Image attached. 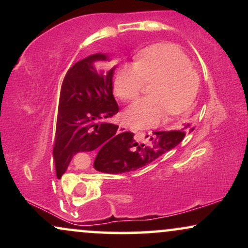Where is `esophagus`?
<instances>
[{"label": "esophagus", "mask_w": 248, "mask_h": 248, "mask_svg": "<svg viewBox=\"0 0 248 248\" xmlns=\"http://www.w3.org/2000/svg\"><path fill=\"white\" fill-rule=\"evenodd\" d=\"M127 130H128V127L124 126V124H120V126H119V133L127 132Z\"/></svg>", "instance_id": "34e87169"}]
</instances>
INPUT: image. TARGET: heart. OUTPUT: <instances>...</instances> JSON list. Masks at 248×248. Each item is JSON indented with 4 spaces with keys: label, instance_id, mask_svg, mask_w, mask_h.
I'll return each instance as SVG.
<instances>
[{
    "label": "heart",
    "instance_id": "b5f03b06",
    "mask_svg": "<svg viewBox=\"0 0 248 248\" xmlns=\"http://www.w3.org/2000/svg\"><path fill=\"white\" fill-rule=\"evenodd\" d=\"M150 98L134 101L124 112V121L135 128L156 126L168 116L179 115L192 106L199 86V77L189 57L171 44H158L143 50L138 62L119 69L114 81L116 95L133 100L146 82Z\"/></svg>",
    "mask_w": 248,
    "mask_h": 248
}]
</instances>
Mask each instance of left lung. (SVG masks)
<instances>
[{"instance_id": "obj_1", "label": "left lung", "mask_w": 248, "mask_h": 248, "mask_svg": "<svg viewBox=\"0 0 248 248\" xmlns=\"http://www.w3.org/2000/svg\"><path fill=\"white\" fill-rule=\"evenodd\" d=\"M193 129V124H186L181 129L154 132L148 144H139L134 140V133L126 132L116 146L98 153L93 166L98 171L106 173L134 171L171 150L182 142L186 132H191Z\"/></svg>"}]
</instances>
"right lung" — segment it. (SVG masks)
<instances>
[{
	"label": "right lung",
	"mask_w": 248,
	"mask_h": 248,
	"mask_svg": "<svg viewBox=\"0 0 248 248\" xmlns=\"http://www.w3.org/2000/svg\"><path fill=\"white\" fill-rule=\"evenodd\" d=\"M102 61H107L102 53L87 57L70 67L64 77L53 146L58 177L76 154L95 149L100 153L116 146L126 133H116V124L99 122L119 112L112 86L115 67L106 72H96L93 67V62Z\"/></svg>",
	"instance_id": "obj_1"
}]
</instances>
